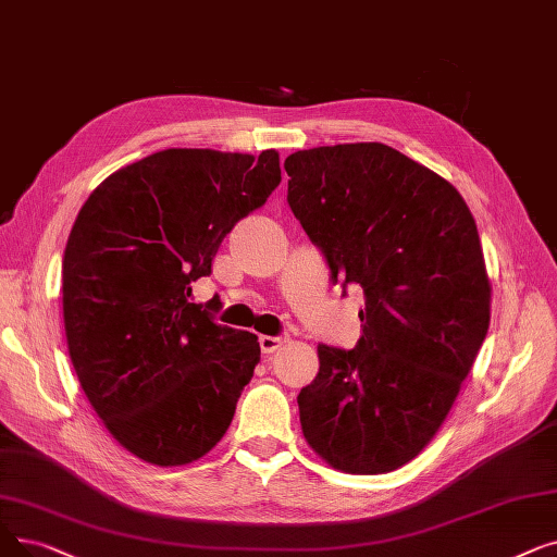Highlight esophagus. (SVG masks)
Segmentation results:
<instances>
[{
  "label": "esophagus",
  "mask_w": 557,
  "mask_h": 557,
  "mask_svg": "<svg viewBox=\"0 0 557 557\" xmlns=\"http://www.w3.org/2000/svg\"><path fill=\"white\" fill-rule=\"evenodd\" d=\"M286 334H280V336H269V334H263V336H259V346H261V352L263 355H271V352H275L282 344H286Z\"/></svg>",
  "instance_id": "34e87169"
}]
</instances>
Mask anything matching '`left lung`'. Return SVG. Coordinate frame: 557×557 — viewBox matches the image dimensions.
Masks as SVG:
<instances>
[{
    "mask_svg": "<svg viewBox=\"0 0 557 557\" xmlns=\"http://www.w3.org/2000/svg\"><path fill=\"white\" fill-rule=\"evenodd\" d=\"M288 207L367 307L352 350L319 346L298 396L307 444L346 473H386L437 434L490 327L492 284L457 188L382 143L286 157Z\"/></svg>",
    "mask_w": 557,
    "mask_h": 557,
    "instance_id": "left-lung-1",
    "label": "left lung"
}]
</instances>
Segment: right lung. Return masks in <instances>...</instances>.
Masks as SVG:
<instances>
[{
  "label": "right lung",
  "instance_id": "add662e5",
  "mask_svg": "<svg viewBox=\"0 0 557 557\" xmlns=\"http://www.w3.org/2000/svg\"><path fill=\"white\" fill-rule=\"evenodd\" d=\"M282 182L280 154L173 148L109 175L63 255V323L82 389L143 462L182 467L223 440L257 334L188 302L232 227Z\"/></svg>",
  "mask_w": 557,
  "mask_h": 557
}]
</instances>
